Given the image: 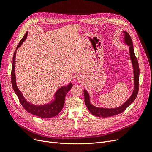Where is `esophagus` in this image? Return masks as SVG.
Wrapping results in <instances>:
<instances>
[{
  "instance_id": "34e87169",
  "label": "esophagus",
  "mask_w": 152,
  "mask_h": 152,
  "mask_svg": "<svg viewBox=\"0 0 152 152\" xmlns=\"http://www.w3.org/2000/svg\"><path fill=\"white\" fill-rule=\"evenodd\" d=\"M78 82H80V83H82V82H83V80H84V78L82 77H78Z\"/></svg>"
}]
</instances>
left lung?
Listing matches in <instances>:
<instances>
[{
    "instance_id": "8db88e82",
    "label": "left lung",
    "mask_w": 152,
    "mask_h": 152,
    "mask_svg": "<svg viewBox=\"0 0 152 152\" xmlns=\"http://www.w3.org/2000/svg\"><path fill=\"white\" fill-rule=\"evenodd\" d=\"M123 33L124 34V42L127 44L129 45V53L130 57L132 61V65L134 69V88L133 93L131 97L128 99L127 102L124 103L122 105L119 107L115 108H98L94 107V105L91 104L89 95L87 91L84 90V100L87 109L89 111L94 115L99 117H108L113 115H116L119 113H121L125 110L135 100L136 96L138 93L139 89V77H140V68L138 65V61L135 56L134 48H133L132 40L131 37L127 32L124 31Z\"/></svg>"
}]
</instances>
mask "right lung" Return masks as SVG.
Listing matches in <instances>:
<instances>
[{
	"label": "right lung",
	"instance_id": "right-lung-1",
	"mask_svg": "<svg viewBox=\"0 0 152 152\" xmlns=\"http://www.w3.org/2000/svg\"><path fill=\"white\" fill-rule=\"evenodd\" d=\"M28 32L25 34L23 37L20 40L19 44H18L16 49L20 47V45L24 42L26 39ZM16 50L13 55L12 58V66L11 70V82L12 88L16 93L18 99L23 106V107L26 110V111L41 118H51L56 116L61 111L63 107L65 104V96L68 92L70 90L73 86L72 84H69L67 86L61 87L55 93V99L51 103L45 104L44 105H35L28 103L23 96L21 92L18 88L16 83V75H15V59H16Z\"/></svg>",
	"mask_w": 152,
	"mask_h": 152
}]
</instances>
